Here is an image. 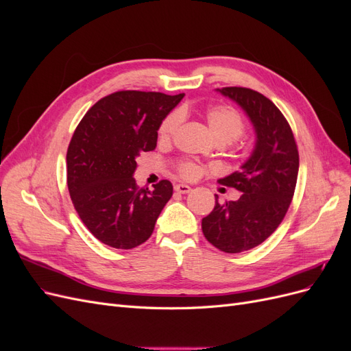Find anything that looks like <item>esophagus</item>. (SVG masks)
Segmentation results:
<instances>
[{"mask_svg": "<svg viewBox=\"0 0 351 351\" xmlns=\"http://www.w3.org/2000/svg\"><path fill=\"white\" fill-rule=\"evenodd\" d=\"M174 189H176V192H178V193H183V195L189 193L190 190H192V187L187 186V184H176V186H174Z\"/></svg>", "mask_w": 351, "mask_h": 351, "instance_id": "esophagus-1", "label": "esophagus"}]
</instances>
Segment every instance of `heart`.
Here are the masks:
<instances>
[{
  "label": "heart",
  "mask_w": 351,
  "mask_h": 351,
  "mask_svg": "<svg viewBox=\"0 0 351 351\" xmlns=\"http://www.w3.org/2000/svg\"><path fill=\"white\" fill-rule=\"evenodd\" d=\"M205 120L210 133L214 134L219 143H231L243 134L244 123L243 115L230 105H212L205 111ZM182 124V114L171 112L162 120L158 129V137L161 142H169L174 139L178 132V127ZM178 174L184 178H196L200 173V168L193 161L182 159L176 164Z\"/></svg>",
  "instance_id": "1"
}]
</instances>
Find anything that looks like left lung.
I'll use <instances>...</instances> for the list:
<instances>
[{"mask_svg": "<svg viewBox=\"0 0 351 351\" xmlns=\"http://www.w3.org/2000/svg\"><path fill=\"white\" fill-rule=\"evenodd\" d=\"M217 90L247 114L256 145L239 171L219 180L241 196L224 204L217 196L214 209L202 219V231L221 252L240 253L259 246L281 224L294 195L299 151L289 121L271 99L249 88Z\"/></svg>", "mask_w": 351, "mask_h": 351, "instance_id": "1", "label": "left lung"}]
</instances>
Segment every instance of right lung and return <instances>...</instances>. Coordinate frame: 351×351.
<instances>
[{
	"mask_svg": "<svg viewBox=\"0 0 351 351\" xmlns=\"http://www.w3.org/2000/svg\"><path fill=\"white\" fill-rule=\"evenodd\" d=\"M184 93L119 90L84 114L67 149V186L83 224L107 246L133 249L151 237L173 196L168 180L139 189L136 158L156 147L158 129Z\"/></svg>",
	"mask_w": 351,
	"mask_h": 351,
	"instance_id": "add662e5",
	"label": "right lung"
}]
</instances>
